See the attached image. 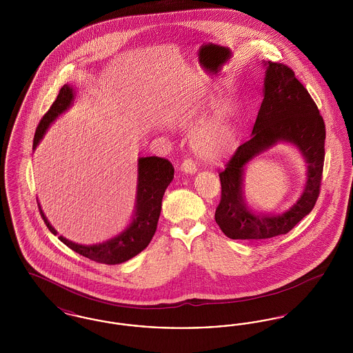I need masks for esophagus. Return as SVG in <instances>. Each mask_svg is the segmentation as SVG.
<instances>
[{
	"label": "esophagus",
	"mask_w": 353,
	"mask_h": 353,
	"mask_svg": "<svg viewBox=\"0 0 353 353\" xmlns=\"http://www.w3.org/2000/svg\"><path fill=\"white\" fill-rule=\"evenodd\" d=\"M181 170H183L184 173L193 174V173L197 172V165H196V163H194L192 159H185L184 161H183V164H181Z\"/></svg>",
	"instance_id": "34e87169"
}]
</instances>
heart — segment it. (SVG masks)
I'll list each match as a JSON object with an SVG mask.
<instances>
[{
    "mask_svg": "<svg viewBox=\"0 0 353 353\" xmlns=\"http://www.w3.org/2000/svg\"><path fill=\"white\" fill-rule=\"evenodd\" d=\"M192 120H183L189 125ZM193 148L205 159H219L233 151L236 145V132L228 105H221L219 111L203 123L193 134Z\"/></svg>",
    "mask_w": 353,
    "mask_h": 353,
    "instance_id": "1",
    "label": "heart"
}]
</instances>
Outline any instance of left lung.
Listing matches in <instances>:
<instances>
[{
	"label": "left lung",
	"mask_w": 353,
	"mask_h": 353,
	"mask_svg": "<svg viewBox=\"0 0 353 353\" xmlns=\"http://www.w3.org/2000/svg\"><path fill=\"white\" fill-rule=\"evenodd\" d=\"M263 65V101L252 136L236 148L226 168L219 172L221 201L214 217L223 234L232 239H266L287 234L314 209L319 197L324 165V120L291 68L271 61ZM281 141L295 145L307 163L303 196L283 214H255L244 202L245 165L255 155Z\"/></svg>",
	"instance_id": "left-lung-1"
}]
</instances>
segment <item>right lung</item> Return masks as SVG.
<instances>
[{"label":"right lung","instance_id":"obj_1","mask_svg":"<svg viewBox=\"0 0 353 353\" xmlns=\"http://www.w3.org/2000/svg\"><path fill=\"white\" fill-rule=\"evenodd\" d=\"M74 94L72 87L68 84L61 88L57 99L51 104L50 110L41 119L37 127L33 140L34 150L42 140L51 123L72 104ZM137 161V196L131 223L120 234L97 245H79L59 235V239L71 250L99 263L119 265L134 258L150 245L157 229L163 196L173 180L174 168L167 159L156 156L139 157ZM38 206L49 230L52 234H58L43 214L39 203Z\"/></svg>","mask_w":353,"mask_h":353}]
</instances>
